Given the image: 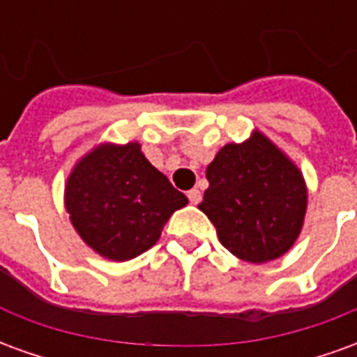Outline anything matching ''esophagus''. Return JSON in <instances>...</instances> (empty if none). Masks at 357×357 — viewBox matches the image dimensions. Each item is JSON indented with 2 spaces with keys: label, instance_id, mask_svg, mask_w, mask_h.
<instances>
[{
  "label": "esophagus",
  "instance_id": "esophagus-1",
  "mask_svg": "<svg viewBox=\"0 0 357 357\" xmlns=\"http://www.w3.org/2000/svg\"><path fill=\"white\" fill-rule=\"evenodd\" d=\"M187 199H189V202H191V204H199L202 199L201 191H199V189H191V191L187 193Z\"/></svg>",
  "mask_w": 357,
  "mask_h": 357
}]
</instances>
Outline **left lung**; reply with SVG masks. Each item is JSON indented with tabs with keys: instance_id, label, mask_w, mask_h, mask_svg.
Returning a JSON list of instances; mask_svg holds the SVG:
<instances>
[{
	"instance_id": "1",
	"label": "left lung",
	"mask_w": 357,
	"mask_h": 357,
	"mask_svg": "<svg viewBox=\"0 0 357 357\" xmlns=\"http://www.w3.org/2000/svg\"><path fill=\"white\" fill-rule=\"evenodd\" d=\"M199 208L231 255L250 264L283 256L300 235L306 183L300 170L260 132L220 149L206 168Z\"/></svg>"
}]
</instances>
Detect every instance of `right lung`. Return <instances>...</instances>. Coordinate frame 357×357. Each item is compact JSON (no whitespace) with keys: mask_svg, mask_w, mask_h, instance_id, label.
<instances>
[{"mask_svg":"<svg viewBox=\"0 0 357 357\" xmlns=\"http://www.w3.org/2000/svg\"><path fill=\"white\" fill-rule=\"evenodd\" d=\"M187 197L141 153L139 143L99 145L74 166L65 206L74 229L102 258L126 262L155 245Z\"/></svg>","mask_w":357,"mask_h":357,"instance_id":"obj_1","label":"right lung"}]
</instances>
